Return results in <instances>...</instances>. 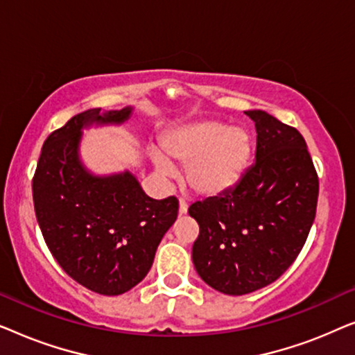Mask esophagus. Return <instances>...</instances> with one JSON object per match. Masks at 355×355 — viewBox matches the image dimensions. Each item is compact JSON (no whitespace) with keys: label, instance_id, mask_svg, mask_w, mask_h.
I'll list each match as a JSON object with an SVG mask.
<instances>
[{"label":"esophagus","instance_id":"1","mask_svg":"<svg viewBox=\"0 0 355 355\" xmlns=\"http://www.w3.org/2000/svg\"><path fill=\"white\" fill-rule=\"evenodd\" d=\"M187 208H189V205H187L186 198H182V197L179 198V213H181V215H186Z\"/></svg>","mask_w":355,"mask_h":355}]
</instances>
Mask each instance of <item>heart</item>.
Returning a JSON list of instances; mask_svg holds the SVG:
<instances>
[{
    "instance_id": "obj_1",
    "label": "heart",
    "mask_w": 355,
    "mask_h": 355,
    "mask_svg": "<svg viewBox=\"0 0 355 355\" xmlns=\"http://www.w3.org/2000/svg\"><path fill=\"white\" fill-rule=\"evenodd\" d=\"M164 152L179 163H187L186 181L202 196H221L241 181L252 157V137L245 129L220 121H198L182 125L163 140ZM159 171L171 174L173 163L155 153Z\"/></svg>"
}]
</instances>
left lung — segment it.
I'll return each instance as SVG.
<instances>
[{
    "label": "left lung",
    "instance_id": "1",
    "mask_svg": "<svg viewBox=\"0 0 355 355\" xmlns=\"http://www.w3.org/2000/svg\"><path fill=\"white\" fill-rule=\"evenodd\" d=\"M255 123V163L220 197L189 207L200 232L197 273L223 294L242 295L279 278L302 250L315 220L318 174L302 134L265 111Z\"/></svg>",
    "mask_w": 355,
    "mask_h": 355
}]
</instances>
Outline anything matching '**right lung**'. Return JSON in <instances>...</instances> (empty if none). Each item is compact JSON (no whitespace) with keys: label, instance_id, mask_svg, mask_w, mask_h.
<instances>
[{"label":"right lung","instance_id":"1","mask_svg":"<svg viewBox=\"0 0 355 355\" xmlns=\"http://www.w3.org/2000/svg\"><path fill=\"white\" fill-rule=\"evenodd\" d=\"M130 108L84 111L53 130L32 179L33 207L48 249L72 279L103 295H119L152 268L164 232L178 218L176 197L153 200L130 173L96 178L79 162L80 130L121 124Z\"/></svg>","mask_w":355,"mask_h":355}]
</instances>
